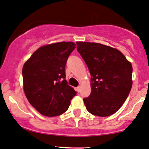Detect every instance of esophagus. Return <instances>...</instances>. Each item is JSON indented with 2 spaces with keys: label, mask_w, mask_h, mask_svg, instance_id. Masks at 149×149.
I'll list each match as a JSON object with an SVG mask.
<instances>
[{
  "label": "esophagus",
  "mask_w": 149,
  "mask_h": 149,
  "mask_svg": "<svg viewBox=\"0 0 149 149\" xmlns=\"http://www.w3.org/2000/svg\"><path fill=\"white\" fill-rule=\"evenodd\" d=\"M76 90H77V91L78 92V93H79V92H80V90H81L80 86H78V87L76 88Z\"/></svg>",
  "instance_id": "obj_1"
}]
</instances>
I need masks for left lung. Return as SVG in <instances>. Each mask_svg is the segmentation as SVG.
<instances>
[{"mask_svg":"<svg viewBox=\"0 0 149 149\" xmlns=\"http://www.w3.org/2000/svg\"><path fill=\"white\" fill-rule=\"evenodd\" d=\"M76 44L91 75V93L83 99L87 111L100 117L114 114L131 90V62L119 50L108 46L82 41Z\"/></svg>","mask_w":149,"mask_h":149,"instance_id":"obj_1","label":"left lung"}]
</instances>
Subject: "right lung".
I'll use <instances>...</instances> for the list:
<instances>
[{
	"label": "right lung",
	"instance_id": "obj_1",
	"mask_svg": "<svg viewBox=\"0 0 149 149\" xmlns=\"http://www.w3.org/2000/svg\"><path fill=\"white\" fill-rule=\"evenodd\" d=\"M76 48L71 41L43 46L33 53L22 70L24 90L31 105L48 117L66 112L77 92L65 79V65Z\"/></svg>",
	"mask_w": 149,
	"mask_h": 149
}]
</instances>
